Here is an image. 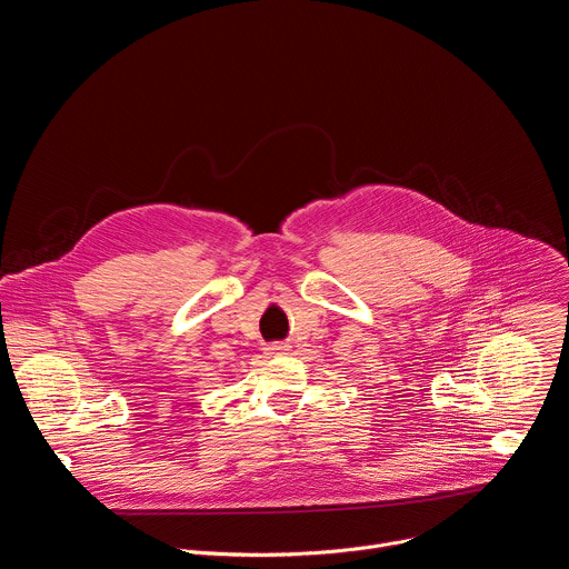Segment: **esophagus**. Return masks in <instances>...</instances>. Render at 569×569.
<instances>
[{"mask_svg": "<svg viewBox=\"0 0 569 569\" xmlns=\"http://www.w3.org/2000/svg\"><path fill=\"white\" fill-rule=\"evenodd\" d=\"M264 350H267V355H289L291 346L289 343H271Z\"/></svg>", "mask_w": 569, "mask_h": 569, "instance_id": "obj_1", "label": "esophagus"}]
</instances>
